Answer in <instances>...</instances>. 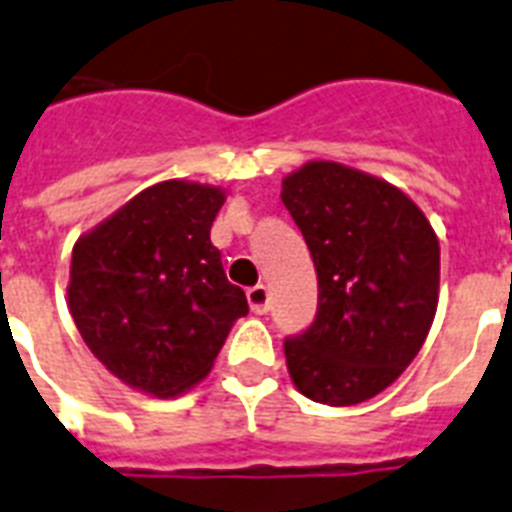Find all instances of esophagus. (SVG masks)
I'll return each mask as SVG.
<instances>
[{"instance_id": "esophagus-1", "label": "esophagus", "mask_w": 512, "mask_h": 512, "mask_svg": "<svg viewBox=\"0 0 512 512\" xmlns=\"http://www.w3.org/2000/svg\"><path fill=\"white\" fill-rule=\"evenodd\" d=\"M247 300L252 313L263 316V313L271 311V295H268V287L265 284H257V287L247 289Z\"/></svg>"}]
</instances>
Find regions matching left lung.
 Returning a JSON list of instances; mask_svg holds the SVG:
<instances>
[{
	"label": "left lung",
	"mask_w": 512,
	"mask_h": 512,
	"mask_svg": "<svg viewBox=\"0 0 512 512\" xmlns=\"http://www.w3.org/2000/svg\"><path fill=\"white\" fill-rule=\"evenodd\" d=\"M281 201L319 276L316 319L284 340L292 382L319 404H361L428 337L441 271L436 233L406 193L335 162L284 177Z\"/></svg>",
	"instance_id": "8db88e82"
}]
</instances>
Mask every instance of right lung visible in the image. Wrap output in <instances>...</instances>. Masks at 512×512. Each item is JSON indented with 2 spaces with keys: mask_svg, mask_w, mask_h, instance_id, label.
Wrapping results in <instances>:
<instances>
[{
  "mask_svg": "<svg viewBox=\"0 0 512 512\" xmlns=\"http://www.w3.org/2000/svg\"><path fill=\"white\" fill-rule=\"evenodd\" d=\"M223 201L212 185L164 180L71 255L68 308L79 335L108 372L156 398L204 380L233 321L249 313L209 241Z\"/></svg>",
  "mask_w": 512,
  "mask_h": 512,
  "instance_id": "1",
  "label": "right lung"
}]
</instances>
